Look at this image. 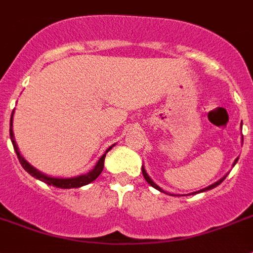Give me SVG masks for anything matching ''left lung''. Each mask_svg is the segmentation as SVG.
Returning <instances> with one entry per match:
<instances>
[{
	"mask_svg": "<svg viewBox=\"0 0 253 253\" xmlns=\"http://www.w3.org/2000/svg\"><path fill=\"white\" fill-rule=\"evenodd\" d=\"M238 159H239V158H236V159H235L234 165H232V166H235V165H236V162H238ZM142 172H143V176H144V179H146V180H147V183H148V184H150V186H152V187H154V188H157V190H159V191H161V192H165V191L162 190L161 187H159V186H158V184H155V183L152 182V179L150 178V176H148L147 171H146V169H144V167H143V166H142ZM225 176H227V175H225ZM225 176H223V178H221L220 180H217V182H215V183H213V184H211V186L206 187V188H203V190H200V191H196V192H192V194H199V192H204V191H208V190H212V188H215V187H217V186H219V184H220V183L223 182V180H224V179H225ZM165 194H166V192H165ZM169 195H172V194H169ZM172 196H173V195H172Z\"/></svg>",
	"mask_w": 253,
	"mask_h": 253,
	"instance_id": "8db88e82",
	"label": "left lung"
}]
</instances>
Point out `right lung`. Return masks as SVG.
I'll use <instances>...</instances> for the list:
<instances>
[{
	"label": "right lung",
	"mask_w": 253,
	"mask_h": 253,
	"mask_svg": "<svg viewBox=\"0 0 253 253\" xmlns=\"http://www.w3.org/2000/svg\"><path fill=\"white\" fill-rule=\"evenodd\" d=\"M13 115H14V110H13V113H11V117H10V139H11V143H13V147H14V151L17 154V157L19 159V163L21 166L24 167L25 171H28L32 176H34L36 179L38 180H41V182L46 183V184H49V186H54L57 187V188H78V187H82V186H86L88 183L94 182L101 172L103 171V166H105V158H106V154L111 150V148L115 146H110L106 152L99 158V161L96 162V165L94 166V169L91 171H88L87 173H84V175H78V176H73V178H57V176H49V175H46V173L41 172L40 169H37L36 167H33L30 163H29L26 159H25L22 155H21V152L18 150V146L15 143V139H14V132H13Z\"/></svg>",
	"instance_id": "right-lung-1"
}]
</instances>
